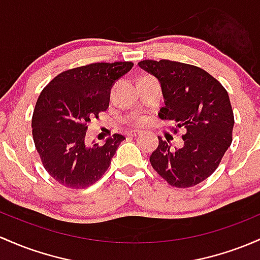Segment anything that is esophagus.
<instances>
[{"label": "esophagus", "mask_w": 260, "mask_h": 260, "mask_svg": "<svg viewBox=\"0 0 260 260\" xmlns=\"http://www.w3.org/2000/svg\"><path fill=\"white\" fill-rule=\"evenodd\" d=\"M141 131H129V132H128L127 133V136L128 137H132V138H133V137H137V136H141Z\"/></svg>", "instance_id": "obj_1"}]
</instances>
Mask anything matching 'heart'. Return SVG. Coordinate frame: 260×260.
Here are the masks:
<instances>
[{
  "label": "heart",
  "instance_id": "heart-1",
  "mask_svg": "<svg viewBox=\"0 0 260 260\" xmlns=\"http://www.w3.org/2000/svg\"><path fill=\"white\" fill-rule=\"evenodd\" d=\"M139 122H142V121H139Z\"/></svg>",
  "mask_w": 260,
  "mask_h": 260
}]
</instances>
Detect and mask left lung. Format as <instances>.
<instances>
[{"label":"left lung","instance_id":"8db88e82","mask_svg":"<svg viewBox=\"0 0 260 260\" xmlns=\"http://www.w3.org/2000/svg\"><path fill=\"white\" fill-rule=\"evenodd\" d=\"M138 65L160 84L165 106L159 117L186 131L184 145L175 149L158 137V148L150 155L153 169L172 186H195L215 172L232 143L235 117L227 91L193 65L172 60Z\"/></svg>","mask_w":260,"mask_h":260}]
</instances>
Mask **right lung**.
I'll return each mask as SVG.
<instances>
[{
	"instance_id": "right-lung-1",
	"label": "right lung",
	"mask_w": 260,
	"mask_h": 260,
	"mask_svg": "<svg viewBox=\"0 0 260 260\" xmlns=\"http://www.w3.org/2000/svg\"><path fill=\"white\" fill-rule=\"evenodd\" d=\"M133 64L96 62L59 74L42 91L33 112V141L45 170L59 184L85 189L102 178L125 139L115 135L104 145L85 144L87 123L106 111L110 91Z\"/></svg>"
}]
</instances>
